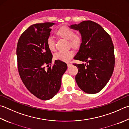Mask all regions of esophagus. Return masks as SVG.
<instances>
[{
  "label": "esophagus",
  "instance_id": "34e87169",
  "mask_svg": "<svg viewBox=\"0 0 129 129\" xmlns=\"http://www.w3.org/2000/svg\"><path fill=\"white\" fill-rule=\"evenodd\" d=\"M71 65H72V64H69V63H68V64H67V66H68V67H71Z\"/></svg>",
  "mask_w": 129,
  "mask_h": 129
}]
</instances>
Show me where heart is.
<instances>
[{"label": "heart", "mask_w": 129, "mask_h": 129, "mask_svg": "<svg viewBox=\"0 0 129 129\" xmlns=\"http://www.w3.org/2000/svg\"><path fill=\"white\" fill-rule=\"evenodd\" d=\"M73 29L67 26L60 27L56 31V34L69 42L70 45L73 47H78L82 42L81 37L78 34H74ZM47 44L51 51H53L55 48V42L53 37L49 36L47 39ZM74 53L73 51H60L56 52L54 58L56 60H60L64 62H68L73 57Z\"/></svg>", "instance_id": "b5f03b06"}]
</instances>
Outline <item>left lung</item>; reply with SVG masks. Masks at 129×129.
Here are the masks:
<instances>
[{"label": "left lung", "instance_id": "8db88e82", "mask_svg": "<svg viewBox=\"0 0 129 129\" xmlns=\"http://www.w3.org/2000/svg\"><path fill=\"white\" fill-rule=\"evenodd\" d=\"M69 27L81 35L82 43L74 59L87 64H74L78 69L76 82L85 92L95 94L105 87L113 74L115 58L112 39L101 26L92 21Z\"/></svg>", "mask_w": 129, "mask_h": 129}]
</instances>
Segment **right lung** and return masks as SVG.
<instances>
[{"mask_svg":"<svg viewBox=\"0 0 129 129\" xmlns=\"http://www.w3.org/2000/svg\"><path fill=\"white\" fill-rule=\"evenodd\" d=\"M52 22L34 24L25 30L18 39L16 55L19 74L26 87L35 96L47 100L54 97L60 90L61 78L67 65L55 60L51 65L53 56L47 39L50 36ZM47 64V70L44 65Z\"/></svg>","mask_w":129,"mask_h":129,"instance_id":"right-lung-1","label":"right lung"}]
</instances>
